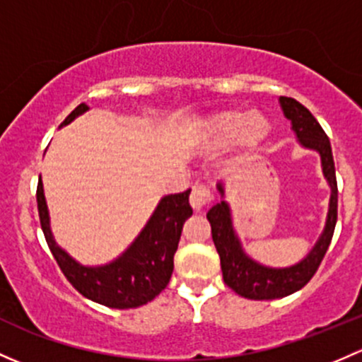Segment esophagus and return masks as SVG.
Masks as SVG:
<instances>
[{
  "mask_svg": "<svg viewBox=\"0 0 362 362\" xmlns=\"http://www.w3.org/2000/svg\"><path fill=\"white\" fill-rule=\"evenodd\" d=\"M191 206L194 211H201L203 208H206L211 201V192L210 189L204 187V185H194L191 192Z\"/></svg>",
  "mask_w": 362,
  "mask_h": 362,
  "instance_id": "34e87169",
  "label": "esophagus"
}]
</instances>
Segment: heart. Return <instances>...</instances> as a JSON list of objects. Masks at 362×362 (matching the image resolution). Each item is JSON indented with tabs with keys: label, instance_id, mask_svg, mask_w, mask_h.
<instances>
[{
	"label": "heart",
	"instance_id": "b5f03b06",
	"mask_svg": "<svg viewBox=\"0 0 362 362\" xmlns=\"http://www.w3.org/2000/svg\"><path fill=\"white\" fill-rule=\"evenodd\" d=\"M271 121L260 111H222L206 117L197 128V139L206 149L222 151L238 142L243 156H251L271 135Z\"/></svg>",
	"mask_w": 362,
	"mask_h": 362
}]
</instances>
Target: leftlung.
<instances>
[{"instance_id": "left-lung-1", "label": "left lung", "mask_w": 362, "mask_h": 362, "mask_svg": "<svg viewBox=\"0 0 362 362\" xmlns=\"http://www.w3.org/2000/svg\"><path fill=\"white\" fill-rule=\"evenodd\" d=\"M279 104L284 116L291 121V130L295 132L300 146L315 151L321 156L322 175L328 180L332 196H329V208L325 230L319 235L314 248L298 264L283 269L258 264L243 250L241 241H239L234 226H232L230 206L226 199H222L215 206L210 208V211L206 213V218L211 226L213 243H215V248L218 251L223 283L232 288L238 295L250 300L283 298V296L302 290L312 279L319 265H321L329 243H332L334 226H337L338 189L328 135L322 130L321 124L317 123V119L312 116L309 109L303 107L295 98L279 97ZM216 189H218L220 196L226 197V189H223L222 182L216 184Z\"/></svg>"}]
</instances>
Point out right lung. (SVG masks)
<instances>
[{"mask_svg": "<svg viewBox=\"0 0 362 362\" xmlns=\"http://www.w3.org/2000/svg\"><path fill=\"white\" fill-rule=\"evenodd\" d=\"M86 111L88 105L79 104L66 117L62 127ZM189 194L191 189L163 197L151 215L149 222L128 246V250L111 264L97 267L79 264L55 243L41 177L37 182L36 199L41 229L48 248L72 286L86 298L111 309H135L154 300L170 283L173 272V255L178 248L182 227L192 215Z\"/></svg>", "mask_w": 362, "mask_h": 362, "instance_id": "obj_1", "label": "right lung"}]
</instances>
